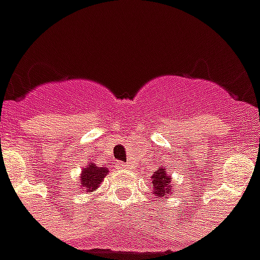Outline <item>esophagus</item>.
<instances>
[{
    "instance_id": "obj_1",
    "label": "esophagus",
    "mask_w": 260,
    "mask_h": 260,
    "mask_svg": "<svg viewBox=\"0 0 260 260\" xmlns=\"http://www.w3.org/2000/svg\"><path fill=\"white\" fill-rule=\"evenodd\" d=\"M115 167H117V169H119V170H126L128 167H129V166H128L126 163H117V164H115Z\"/></svg>"
}]
</instances>
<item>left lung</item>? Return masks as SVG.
Segmentation results:
<instances>
[{"mask_svg":"<svg viewBox=\"0 0 260 260\" xmlns=\"http://www.w3.org/2000/svg\"><path fill=\"white\" fill-rule=\"evenodd\" d=\"M152 185L153 193L157 198L170 196L175 191L174 184H171V175L167 174L164 167L156 170V173L152 175Z\"/></svg>","mask_w":260,"mask_h":260,"instance_id":"obj_1","label":"left lung"}]
</instances>
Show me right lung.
I'll return each instance as SVG.
<instances>
[{"mask_svg": "<svg viewBox=\"0 0 260 260\" xmlns=\"http://www.w3.org/2000/svg\"><path fill=\"white\" fill-rule=\"evenodd\" d=\"M107 174V167H97L94 163H90L82 169L79 177V188L86 192H94Z\"/></svg>", "mask_w": 260, "mask_h": 260, "instance_id": "right-lung-1", "label": "right lung"}]
</instances>
